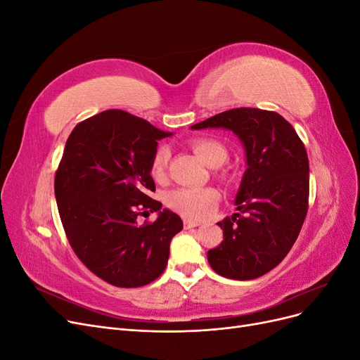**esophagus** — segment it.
Listing matches in <instances>:
<instances>
[{
	"label": "esophagus",
	"mask_w": 360,
	"mask_h": 360,
	"mask_svg": "<svg viewBox=\"0 0 360 360\" xmlns=\"http://www.w3.org/2000/svg\"><path fill=\"white\" fill-rule=\"evenodd\" d=\"M183 224H184V228H186V230H189V228L198 226L201 222L200 221H195V219H184Z\"/></svg>",
	"instance_id": "1"
}]
</instances>
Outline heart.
Listing matches in <instances>:
<instances>
[{"instance_id": "obj_1", "label": "heart", "mask_w": 360, "mask_h": 360, "mask_svg": "<svg viewBox=\"0 0 360 360\" xmlns=\"http://www.w3.org/2000/svg\"><path fill=\"white\" fill-rule=\"evenodd\" d=\"M193 153L197 155L207 167L217 168L226 160V148L214 139L198 138L192 143ZM169 159V150L167 147H159L151 159V176L155 179H162L165 176L167 163ZM219 201V193L213 188L202 189H179L169 195V205L174 210L183 213L189 217H205L209 216Z\"/></svg>"}]
</instances>
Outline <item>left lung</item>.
Returning a JSON list of instances; mask_svg holds the SVG:
<instances>
[{
	"label": "left lung",
	"mask_w": 360,
	"mask_h": 360,
	"mask_svg": "<svg viewBox=\"0 0 360 360\" xmlns=\"http://www.w3.org/2000/svg\"><path fill=\"white\" fill-rule=\"evenodd\" d=\"M191 129L231 130L246 158L237 213L217 222L224 240L207 252L209 264L237 281L266 275L290 252L307 217L309 162L303 143L284 117L257 108H236Z\"/></svg>",
	"instance_id": "1"
}]
</instances>
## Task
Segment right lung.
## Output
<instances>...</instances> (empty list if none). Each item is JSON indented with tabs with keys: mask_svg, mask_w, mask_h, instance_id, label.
Segmentation results:
<instances>
[{
	"mask_svg": "<svg viewBox=\"0 0 360 360\" xmlns=\"http://www.w3.org/2000/svg\"><path fill=\"white\" fill-rule=\"evenodd\" d=\"M171 135L108 110L81 122L64 147L56 174L64 231L75 254L108 284L143 287L167 267L171 238L183 222L148 193L156 191L150 168L158 141ZM143 211H158V219L139 226Z\"/></svg>",
	"mask_w": 360,
	"mask_h": 360,
	"instance_id": "1",
	"label": "right lung"
}]
</instances>
